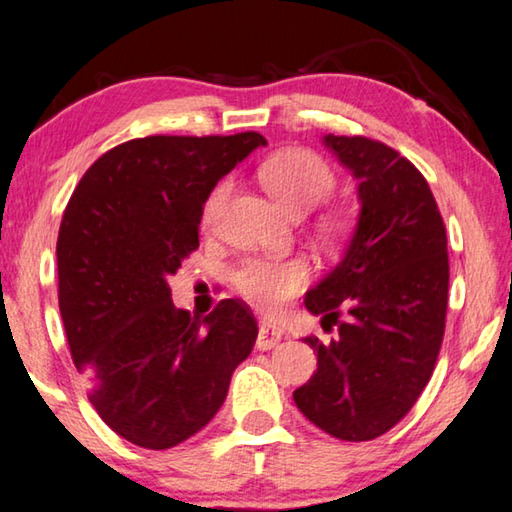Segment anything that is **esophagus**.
<instances>
[{
	"label": "esophagus",
	"mask_w": 512,
	"mask_h": 512,
	"mask_svg": "<svg viewBox=\"0 0 512 512\" xmlns=\"http://www.w3.org/2000/svg\"><path fill=\"white\" fill-rule=\"evenodd\" d=\"M282 341V329H277L275 325L266 323V320H262L259 323V332H257V350H271L275 348L277 343Z\"/></svg>",
	"instance_id": "obj_1"
}]
</instances>
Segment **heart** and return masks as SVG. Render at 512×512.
Here are the masks:
<instances>
[{
    "label": "heart",
    "mask_w": 512,
    "mask_h": 512,
    "mask_svg": "<svg viewBox=\"0 0 512 512\" xmlns=\"http://www.w3.org/2000/svg\"><path fill=\"white\" fill-rule=\"evenodd\" d=\"M259 180L277 203L293 216L307 214L325 203L336 187V176L329 164L318 153L309 149H284L268 158L259 167ZM232 180L223 178L205 201L203 219L207 223L230 196ZM345 216L339 212L325 214L320 219V230L327 237H339L345 230ZM307 266L300 259H264L250 257L241 262L232 273V284L239 296L264 311H277L289 298L305 287Z\"/></svg>",
    "instance_id": "1"
}]
</instances>
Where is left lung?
Wrapping results in <instances>:
<instances>
[{
  "instance_id": "1",
  "label": "left lung",
  "mask_w": 512,
  "mask_h": 512,
  "mask_svg": "<svg viewBox=\"0 0 512 512\" xmlns=\"http://www.w3.org/2000/svg\"><path fill=\"white\" fill-rule=\"evenodd\" d=\"M357 178V228L305 307L336 339L307 336L318 368L293 400L318 429L350 443L395 427L431 379L445 334L449 259L429 183L391 146L325 135Z\"/></svg>"
}]
</instances>
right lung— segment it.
I'll return each mask as SVG.
<instances>
[{
  "instance_id": "1",
  "label": "right lung",
  "mask_w": 512,
  "mask_h": 512,
  "mask_svg": "<svg viewBox=\"0 0 512 512\" xmlns=\"http://www.w3.org/2000/svg\"><path fill=\"white\" fill-rule=\"evenodd\" d=\"M266 140L151 135L85 171L58 230V307L76 370L101 420L144 449H169L210 422L257 320L241 300L205 318L176 309L167 275L198 248L216 183Z\"/></svg>"
}]
</instances>
